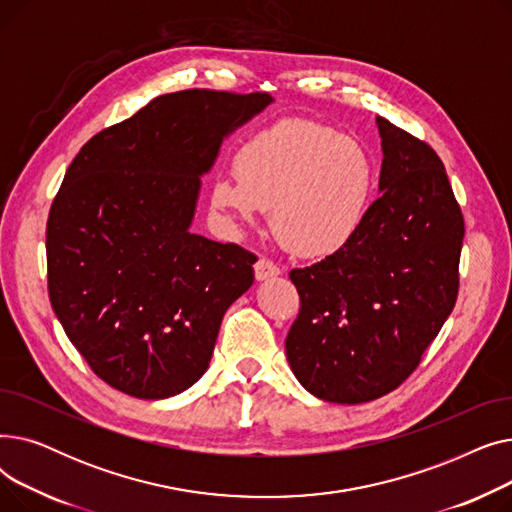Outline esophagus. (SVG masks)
<instances>
[{
    "label": "esophagus",
    "mask_w": 512,
    "mask_h": 512,
    "mask_svg": "<svg viewBox=\"0 0 512 512\" xmlns=\"http://www.w3.org/2000/svg\"><path fill=\"white\" fill-rule=\"evenodd\" d=\"M280 274V267L267 257H259V261L255 263V278L257 280H270L274 276Z\"/></svg>",
    "instance_id": "34e87169"
}]
</instances>
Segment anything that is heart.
Masks as SVG:
<instances>
[{
	"label": "heart",
	"mask_w": 512,
	"mask_h": 512,
	"mask_svg": "<svg viewBox=\"0 0 512 512\" xmlns=\"http://www.w3.org/2000/svg\"><path fill=\"white\" fill-rule=\"evenodd\" d=\"M234 178L211 184V207L232 228L259 209L282 245L303 257L342 251L363 226L375 168L353 137L301 118L257 132L234 157Z\"/></svg>",
	"instance_id": "b5f03b06"
}]
</instances>
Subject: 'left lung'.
<instances>
[{"label":"left lung","instance_id":"obj_1","mask_svg":"<svg viewBox=\"0 0 512 512\" xmlns=\"http://www.w3.org/2000/svg\"><path fill=\"white\" fill-rule=\"evenodd\" d=\"M382 195L348 245L292 270L301 309L286 336L297 380L359 405L396 390L454 309L465 220L438 153L378 118Z\"/></svg>","mask_w":512,"mask_h":512}]
</instances>
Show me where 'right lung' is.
<instances>
[{
    "label": "right lung",
    "instance_id": "add662e5",
    "mask_svg": "<svg viewBox=\"0 0 512 512\" xmlns=\"http://www.w3.org/2000/svg\"><path fill=\"white\" fill-rule=\"evenodd\" d=\"M270 103L267 93L159 95L72 159L47 220L49 301L112 388L159 400L207 371L257 257L188 228L222 141Z\"/></svg>",
    "mask_w": 512,
    "mask_h": 512
}]
</instances>
